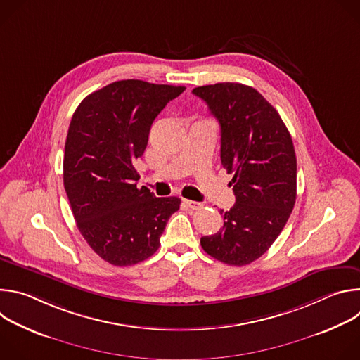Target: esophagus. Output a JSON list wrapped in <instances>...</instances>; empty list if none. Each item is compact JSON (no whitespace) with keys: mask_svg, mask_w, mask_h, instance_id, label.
Returning <instances> with one entry per match:
<instances>
[{"mask_svg":"<svg viewBox=\"0 0 360 360\" xmlns=\"http://www.w3.org/2000/svg\"><path fill=\"white\" fill-rule=\"evenodd\" d=\"M184 202L186 203V207L188 208H191V210H200L202 207H203V205L200 203V202H196V200H189V199H184Z\"/></svg>","mask_w":360,"mask_h":360,"instance_id":"esophagus-1","label":"esophagus"}]
</instances>
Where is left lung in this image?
<instances>
[{"mask_svg": "<svg viewBox=\"0 0 360 360\" xmlns=\"http://www.w3.org/2000/svg\"><path fill=\"white\" fill-rule=\"evenodd\" d=\"M221 127V162L233 174L236 202L221 210L224 226L200 245L212 258L249 265L271 248L296 200V155L278 111L255 88L238 82L198 86Z\"/></svg>", "mask_w": 360, "mask_h": 360, "instance_id": "obj_1", "label": "left lung"}]
</instances>
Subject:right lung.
Here are the masks:
<instances>
[{
  "instance_id": "right-lung-1",
  "label": "right lung",
  "mask_w": 360,
  "mask_h": 360,
  "mask_svg": "<svg viewBox=\"0 0 360 360\" xmlns=\"http://www.w3.org/2000/svg\"><path fill=\"white\" fill-rule=\"evenodd\" d=\"M185 86L124 79L82 99L65 141L64 188L77 226L102 259L129 266L157 252L176 196L136 186L150 125Z\"/></svg>"
}]
</instances>
